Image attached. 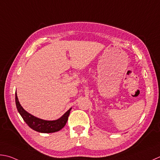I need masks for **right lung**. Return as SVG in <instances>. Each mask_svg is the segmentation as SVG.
Returning a JSON list of instances; mask_svg holds the SVG:
<instances>
[{"label":"right lung","instance_id":"1","mask_svg":"<svg viewBox=\"0 0 160 160\" xmlns=\"http://www.w3.org/2000/svg\"><path fill=\"white\" fill-rule=\"evenodd\" d=\"M15 102H16L17 110L20 113V115L23 118L24 121L26 122V124L33 130L42 132V133H52V132L61 130L67 122L70 113V110L72 109V108H70L64 115L58 120H44L33 116L24 110L19 103L17 92L15 94Z\"/></svg>","mask_w":160,"mask_h":160}]
</instances>
